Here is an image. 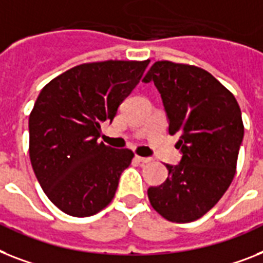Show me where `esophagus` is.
I'll return each mask as SVG.
<instances>
[{
    "label": "esophagus",
    "mask_w": 263,
    "mask_h": 263,
    "mask_svg": "<svg viewBox=\"0 0 263 263\" xmlns=\"http://www.w3.org/2000/svg\"><path fill=\"white\" fill-rule=\"evenodd\" d=\"M138 162H142V164H147V162H151L152 161V158L149 157H141V156H136L134 157Z\"/></svg>",
    "instance_id": "obj_1"
}]
</instances>
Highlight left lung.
Wrapping results in <instances>:
<instances>
[{"label": "left lung", "mask_w": 263, "mask_h": 263, "mask_svg": "<svg viewBox=\"0 0 263 263\" xmlns=\"http://www.w3.org/2000/svg\"><path fill=\"white\" fill-rule=\"evenodd\" d=\"M144 83L161 95L169 134H179L177 165L165 164L168 179L147 190L152 207L171 222L201 218L224 195L234 179L243 140L242 112L235 97L205 69L156 62Z\"/></svg>", "instance_id": "obj_1"}]
</instances>
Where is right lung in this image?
Segmentation results:
<instances>
[{
    "instance_id": "obj_1",
    "label": "right lung",
    "mask_w": 263,
    "mask_h": 263,
    "mask_svg": "<svg viewBox=\"0 0 263 263\" xmlns=\"http://www.w3.org/2000/svg\"><path fill=\"white\" fill-rule=\"evenodd\" d=\"M151 60L86 63L52 79L29 116V157L41 188L63 212L86 218L110 204L133 152L99 142L101 125Z\"/></svg>"
}]
</instances>
